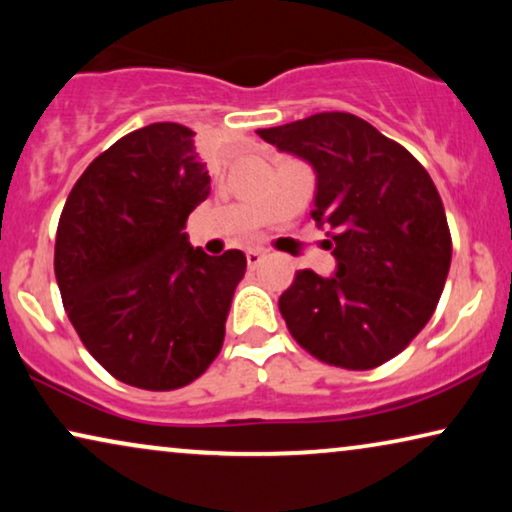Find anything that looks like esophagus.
<instances>
[{
  "instance_id": "esophagus-1",
  "label": "esophagus",
  "mask_w": 512,
  "mask_h": 512,
  "mask_svg": "<svg viewBox=\"0 0 512 512\" xmlns=\"http://www.w3.org/2000/svg\"><path fill=\"white\" fill-rule=\"evenodd\" d=\"M263 258H265V251H261V249H249V251H247V263H249V268H258Z\"/></svg>"
}]
</instances>
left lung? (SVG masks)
Segmentation results:
<instances>
[{
    "mask_svg": "<svg viewBox=\"0 0 512 512\" xmlns=\"http://www.w3.org/2000/svg\"><path fill=\"white\" fill-rule=\"evenodd\" d=\"M256 132L312 167V219L333 230L335 272H296L279 296L286 326L331 366H382L426 326L450 272L452 237L429 172L345 111Z\"/></svg>",
    "mask_w": 512,
    "mask_h": 512,
    "instance_id": "left-lung-1",
    "label": "left lung"
}]
</instances>
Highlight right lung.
Returning a JSON list of instances; mask_svg holds the SVG:
<instances>
[{"mask_svg":"<svg viewBox=\"0 0 512 512\" xmlns=\"http://www.w3.org/2000/svg\"><path fill=\"white\" fill-rule=\"evenodd\" d=\"M195 132L151 123L118 139L76 181L55 237V279L72 326L116 380L186 387L221 352L247 256H209L184 233L209 195Z\"/></svg>","mask_w":512,"mask_h":512,"instance_id":"1","label":"right lung"}]
</instances>
